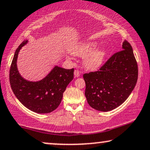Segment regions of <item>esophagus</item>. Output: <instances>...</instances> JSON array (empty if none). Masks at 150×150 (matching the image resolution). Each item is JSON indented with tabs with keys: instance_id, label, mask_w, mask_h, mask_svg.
I'll return each instance as SVG.
<instances>
[{
	"instance_id": "obj_1",
	"label": "esophagus",
	"mask_w": 150,
	"mask_h": 150,
	"mask_svg": "<svg viewBox=\"0 0 150 150\" xmlns=\"http://www.w3.org/2000/svg\"><path fill=\"white\" fill-rule=\"evenodd\" d=\"M74 76L75 77H79L80 76V71L79 70H77V69L74 70Z\"/></svg>"
}]
</instances>
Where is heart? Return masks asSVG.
I'll return each instance as SVG.
<instances>
[{
    "mask_svg": "<svg viewBox=\"0 0 150 150\" xmlns=\"http://www.w3.org/2000/svg\"><path fill=\"white\" fill-rule=\"evenodd\" d=\"M98 45L97 41L80 42L72 47L71 53L78 57L85 56L83 62L84 67L88 70H96L102 66L107 56L105 48L96 50Z\"/></svg>",
    "mask_w": 150,
    "mask_h": 150,
    "instance_id": "b5f03b06",
    "label": "heart"
}]
</instances>
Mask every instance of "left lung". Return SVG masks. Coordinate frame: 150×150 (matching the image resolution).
I'll return each instance as SVG.
<instances>
[{"instance_id":"1","label":"left lung","mask_w":150,"mask_h":150,"mask_svg":"<svg viewBox=\"0 0 150 150\" xmlns=\"http://www.w3.org/2000/svg\"><path fill=\"white\" fill-rule=\"evenodd\" d=\"M122 50L113 54L98 71L83 74L85 95L92 108L108 112L118 108L131 94L138 79V65L133 50L124 40Z\"/></svg>"}]
</instances>
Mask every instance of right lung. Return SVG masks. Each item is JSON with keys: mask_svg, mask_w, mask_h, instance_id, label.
I'll use <instances>...</instances> for the list:
<instances>
[{"mask_svg": "<svg viewBox=\"0 0 150 150\" xmlns=\"http://www.w3.org/2000/svg\"><path fill=\"white\" fill-rule=\"evenodd\" d=\"M24 40L16 50L9 70V82L13 94L25 107L38 114H47L58 108L63 92L74 79V68L64 69L55 66L39 81H29L21 76L17 68V58Z\"/></svg>", "mask_w": 150, "mask_h": 150, "instance_id": "obj_1", "label": "right lung"}]
</instances>
